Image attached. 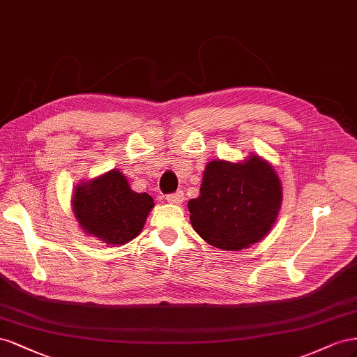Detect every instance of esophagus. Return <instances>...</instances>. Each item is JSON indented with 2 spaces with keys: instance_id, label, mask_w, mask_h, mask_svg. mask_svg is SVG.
<instances>
[{
  "instance_id": "obj_1",
  "label": "esophagus",
  "mask_w": 357,
  "mask_h": 357,
  "mask_svg": "<svg viewBox=\"0 0 357 357\" xmlns=\"http://www.w3.org/2000/svg\"><path fill=\"white\" fill-rule=\"evenodd\" d=\"M166 200L169 203H173V205H179V203L184 202V192L182 191H176V192H172V195L166 196Z\"/></svg>"
}]
</instances>
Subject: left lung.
Here are the masks:
<instances>
[{
  "label": "left lung",
  "mask_w": 357,
  "mask_h": 357,
  "mask_svg": "<svg viewBox=\"0 0 357 357\" xmlns=\"http://www.w3.org/2000/svg\"><path fill=\"white\" fill-rule=\"evenodd\" d=\"M281 182L271 165L252 155L245 162L211 161L200 196L188 202L190 221L211 245L238 251L271 230L281 205Z\"/></svg>",
  "instance_id": "1"
}]
</instances>
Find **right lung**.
Listing matches in <instances>:
<instances>
[{
  "instance_id": "add662e5",
  "label": "right lung",
  "mask_w": 357,
  "mask_h": 357,
  "mask_svg": "<svg viewBox=\"0 0 357 357\" xmlns=\"http://www.w3.org/2000/svg\"><path fill=\"white\" fill-rule=\"evenodd\" d=\"M152 206L154 199L135 192L118 170L79 185L73 196L75 215L85 233L112 245L135 239Z\"/></svg>"
}]
</instances>
